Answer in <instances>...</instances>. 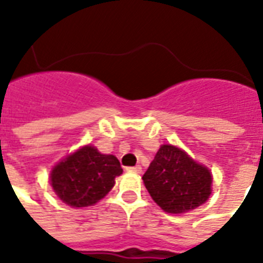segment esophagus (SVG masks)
Masks as SVG:
<instances>
[{"label": "esophagus", "instance_id": "1", "mask_svg": "<svg viewBox=\"0 0 263 263\" xmlns=\"http://www.w3.org/2000/svg\"><path fill=\"white\" fill-rule=\"evenodd\" d=\"M128 171V172H135V173H140L142 172V166L140 165H135V166H128V168H125Z\"/></svg>", "mask_w": 263, "mask_h": 263}]
</instances>
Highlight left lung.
Returning <instances> with one entry per match:
<instances>
[{
    "label": "left lung",
    "mask_w": 263,
    "mask_h": 263,
    "mask_svg": "<svg viewBox=\"0 0 263 263\" xmlns=\"http://www.w3.org/2000/svg\"><path fill=\"white\" fill-rule=\"evenodd\" d=\"M142 179L154 202L171 214L194 210L212 194L210 171L172 144L161 146Z\"/></svg>",
    "instance_id": "8db88e82"
}]
</instances>
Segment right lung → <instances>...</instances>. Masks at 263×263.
Returning a JSON list of instances; mask_svg holds the SVG:
<instances>
[{"label": "right lung", "mask_w": 263, "mask_h": 263, "mask_svg": "<svg viewBox=\"0 0 263 263\" xmlns=\"http://www.w3.org/2000/svg\"><path fill=\"white\" fill-rule=\"evenodd\" d=\"M123 173L119 160L101 154L94 146H84L55 165L50 173L51 187L64 203L87 208L101 200Z\"/></svg>", "instance_id": "obj_1"}]
</instances>
